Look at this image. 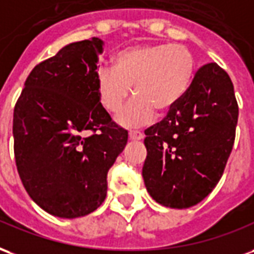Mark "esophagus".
<instances>
[{"label":"esophagus","instance_id":"34e87169","mask_svg":"<svg viewBox=\"0 0 254 254\" xmlns=\"http://www.w3.org/2000/svg\"><path fill=\"white\" fill-rule=\"evenodd\" d=\"M129 139L131 140H142L143 139V134L139 131H129Z\"/></svg>","mask_w":254,"mask_h":254}]
</instances>
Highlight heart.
Wrapping results in <instances>:
<instances>
[{
  "label": "heart",
  "instance_id": "heart-1",
  "mask_svg": "<svg viewBox=\"0 0 254 254\" xmlns=\"http://www.w3.org/2000/svg\"><path fill=\"white\" fill-rule=\"evenodd\" d=\"M114 68L100 67L96 90L100 105L116 114L131 94V103L118 115L127 128L143 127L155 112L169 114L179 105L195 75V57L183 44H139L120 50L112 58Z\"/></svg>",
  "mask_w": 254,
  "mask_h": 254
}]
</instances>
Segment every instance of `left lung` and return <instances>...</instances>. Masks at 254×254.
I'll use <instances>...</instances> for the list:
<instances>
[{"label": "left lung", "instance_id": "1", "mask_svg": "<svg viewBox=\"0 0 254 254\" xmlns=\"http://www.w3.org/2000/svg\"><path fill=\"white\" fill-rule=\"evenodd\" d=\"M237 122L229 74L204 64L179 105L145 131L142 176L150 196L165 207L188 208L210 195L230 157Z\"/></svg>", "mask_w": 254, "mask_h": 254}]
</instances>
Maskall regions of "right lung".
<instances>
[{"mask_svg":"<svg viewBox=\"0 0 254 254\" xmlns=\"http://www.w3.org/2000/svg\"><path fill=\"white\" fill-rule=\"evenodd\" d=\"M103 40L70 43L36 64L13 112L18 175L36 204L59 218L97 210L107 173L128 132L99 103L96 73Z\"/></svg>","mask_w":254,"mask_h":254,"instance_id":"1","label":"right lung"}]
</instances>
